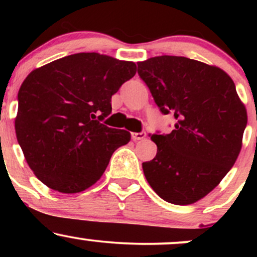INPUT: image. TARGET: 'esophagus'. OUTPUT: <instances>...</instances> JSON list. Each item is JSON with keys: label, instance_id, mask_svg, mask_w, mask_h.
Wrapping results in <instances>:
<instances>
[{"label": "esophagus", "instance_id": "obj_1", "mask_svg": "<svg viewBox=\"0 0 257 257\" xmlns=\"http://www.w3.org/2000/svg\"><path fill=\"white\" fill-rule=\"evenodd\" d=\"M146 138V133L145 132H140V133H133L132 134V139L134 141H139L143 140V139Z\"/></svg>", "mask_w": 257, "mask_h": 257}]
</instances>
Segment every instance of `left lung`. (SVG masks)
Masks as SVG:
<instances>
[{
  "label": "left lung",
  "instance_id": "obj_1",
  "mask_svg": "<svg viewBox=\"0 0 257 257\" xmlns=\"http://www.w3.org/2000/svg\"><path fill=\"white\" fill-rule=\"evenodd\" d=\"M162 113H173L170 134H153L157 155L143 163L150 186L166 202L188 205L225 178L241 149L247 116L234 82L220 67L162 55L138 63Z\"/></svg>",
  "mask_w": 257,
  "mask_h": 257
}]
</instances>
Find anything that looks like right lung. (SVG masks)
<instances>
[{
	"instance_id": "obj_1",
	"label": "right lung",
	"mask_w": 257,
	"mask_h": 257,
	"mask_svg": "<svg viewBox=\"0 0 257 257\" xmlns=\"http://www.w3.org/2000/svg\"><path fill=\"white\" fill-rule=\"evenodd\" d=\"M137 65L99 53H77L29 73L18 93L16 134L44 185L77 193L95 184L131 133L108 128L111 98Z\"/></svg>"
}]
</instances>
